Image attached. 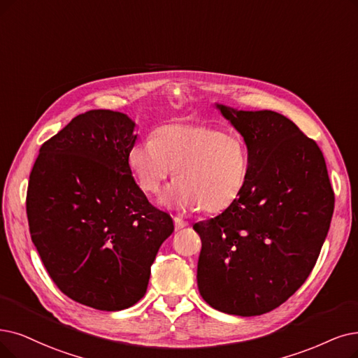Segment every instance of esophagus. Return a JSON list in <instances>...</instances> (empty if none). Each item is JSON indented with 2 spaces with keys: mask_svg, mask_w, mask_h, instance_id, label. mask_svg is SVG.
Instances as JSON below:
<instances>
[{
  "mask_svg": "<svg viewBox=\"0 0 358 358\" xmlns=\"http://www.w3.org/2000/svg\"><path fill=\"white\" fill-rule=\"evenodd\" d=\"M173 222H175V229H176V231H179V229H182V227H185V226L188 224V222L183 220L180 216H175Z\"/></svg>",
  "mask_w": 358,
  "mask_h": 358,
  "instance_id": "esophagus-1",
  "label": "esophagus"
}]
</instances>
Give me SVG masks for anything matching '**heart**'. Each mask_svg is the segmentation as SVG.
I'll use <instances>...</instances> for the list:
<instances>
[{
    "label": "heart",
    "mask_w": 358,
    "mask_h": 358,
    "mask_svg": "<svg viewBox=\"0 0 358 358\" xmlns=\"http://www.w3.org/2000/svg\"><path fill=\"white\" fill-rule=\"evenodd\" d=\"M127 164L142 191L159 194L173 173L166 199L179 208L201 207L219 213L231 207L244 189L250 148L236 134L195 123H170L155 131L127 152Z\"/></svg>",
    "instance_id": "obj_1"
}]
</instances>
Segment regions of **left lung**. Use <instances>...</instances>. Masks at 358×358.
Returning a JSON list of instances; mask_svg holds the SVG:
<instances>
[{"label": "left lung", "mask_w": 358, "mask_h": 358, "mask_svg": "<svg viewBox=\"0 0 358 358\" xmlns=\"http://www.w3.org/2000/svg\"><path fill=\"white\" fill-rule=\"evenodd\" d=\"M217 107L248 144L250 169L236 201L194 224L203 242L198 289L219 311L260 316L287 301L311 273L335 194L316 141L288 117Z\"/></svg>", "instance_id": "8db88e82"}]
</instances>
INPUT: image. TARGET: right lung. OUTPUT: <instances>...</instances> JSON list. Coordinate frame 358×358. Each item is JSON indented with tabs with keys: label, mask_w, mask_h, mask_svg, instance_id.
Instances as JSON below:
<instances>
[{
	"label": "right lung",
	"mask_w": 358,
	"mask_h": 358,
	"mask_svg": "<svg viewBox=\"0 0 358 358\" xmlns=\"http://www.w3.org/2000/svg\"><path fill=\"white\" fill-rule=\"evenodd\" d=\"M134 127L117 111L79 114L42 144L27 185L31 238L50 278L73 301L103 311L145 295L151 264L175 229L127 164Z\"/></svg>",
	"instance_id": "obj_1"
}]
</instances>
